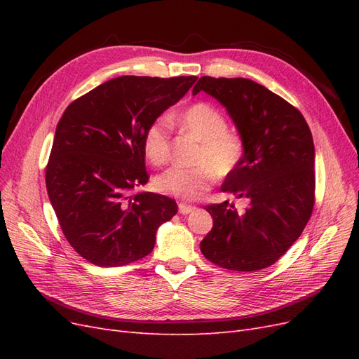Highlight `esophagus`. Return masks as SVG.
<instances>
[{"instance_id":"esophagus-1","label":"esophagus","mask_w":359,"mask_h":359,"mask_svg":"<svg viewBox=\"0 0 359 359\" xmlns=\"http://www.w3.org/2000/svg\"><path fill=\"white\" fill-rule=\"evenodd\" d=\"M178 211H180L181 214L186 215V214L194 211V206H193V205H187V203H178Z\"/></svg>"}]
</instances>
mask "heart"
I'll list each match as a JSON object with an SVG mask.
<instances>
[{"instance_id":"b5f03b06","label":"heart","mask_w":359,"mask_h":359,"mask_svg":"<svg viewBox=\"0 0 359 359\" xmlns=\"http://www.w3.org/2000/svg\"><path fill=\"white\" fill-rule=\"evenodd\" d=\"M180 126L187 135L201 140L196 154L199 166L172 168L156 178V189L168 196L193 201L208 190L217 178H227L241 166L245 156L243 137L231 132L224 115L210 103H194L180 115ZM144 151L156 166L169 158L170 121L158 116L144 133Z\"/></svg>"}]
</instances>
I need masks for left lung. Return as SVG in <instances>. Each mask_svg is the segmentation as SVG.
Wrapping results in <instances>:
<instances>
[{
	"label": "left lung",
	"instance_id": "obj_1",
	"mask_svg": "<svg viewBox=\"0 0 359 359\" xmlns=\"http://www.w3.org/2000/svg\"><path fill=\"white\" fill-rule=\"evenodd\" d=\"M205 91L231 115L245 144V156L222 190L248 201L244 212L224 201L205 206L212 229L201 252L231 271H259L283 256L302 233L314 206V145L309 124L295 106L255 81L202 78Z\"/></svg>",
	"mask_w": 359,
	"mask_h": 359
}]
</instances>
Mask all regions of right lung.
<instances>
[{"label": "right lung", "mask_w": 359, "mask_h": 359, "mask_svg": "<svg viewBox=\"0 0 359 359\" xmlns=\"http://www.w3.org/2000/svg\"><path fill=\"white\" fill-rule=\"evenodd\" d=\"M196 76H119L76 99L55 130L46 189L61 231L83 259L123 266L153 252L158 226L177 202L137 193L145 168L147 127L184 97Z\"/></svg>", "instance_id": "1"}]
</instances>
